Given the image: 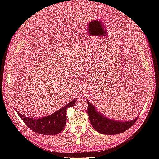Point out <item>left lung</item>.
<instances>
[{
  "label": "left lung",
  "mask_w": 159,
  "mask_h": 159,
  "mask_svg": "<svg viewBox=\"0 0 159 159\" xmlns=\"http://www.w3.org/2000/svg\"><path fill=\"white\" fill-rule=\"evenodd\" d=\"M88 102V115L91 126L95 131L103 134H117L121 133L131 127L137 121L135 117L131 121H122L109 119L100 113L95 105Z\"/></svg>",
  "instance_id": "left-lung-1"
}]
</instances>
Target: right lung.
Returning <instances> with one entry per match:
<instances>
[{"instance_id": "add662e5", "label": "right lung", "mask_w": 159, "mask_h": 159, "mask_svg": "<svg viewBox=\"0 0 159 159\" xmlns=\"http://www.w3.org/2000/svg\"><path fill=\"white\" fill-rule=\"evenodd\" d=\"M75 102L76 99H74L56 112L39 118L27 117L20 113L16 109L15 111L24 123L33 131L41 134L54 135L60 133L65 127L67 119L66 110L68 107L74 106Z\"/></svg>"}]
</instances>
